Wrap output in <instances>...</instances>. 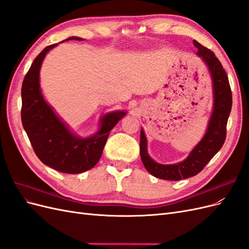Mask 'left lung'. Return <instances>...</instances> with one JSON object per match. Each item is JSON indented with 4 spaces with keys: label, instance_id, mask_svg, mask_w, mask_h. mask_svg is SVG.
Instances as JSON below:
<instances>
[{
    "label": "left lung",
    "instance_id": "1",
    "mask_svg": "<svg viewBox=\"0 0 249 249\" xmlns=\"http://www.w3.org/2000/svg\"><path fill=\"white\" fill-rule=\"evenodd\" d=\"M196 54L209 67L213 80L214 106L208 130L198 144L183 162L163 165L155 162L147 154L144 132H140V157L146 170L154 177L167 180H178L196 176L211 159L219 152L227 137V124L231 110V90L228 74L214 53L202 44L193 40Z\"/></svg>",
    "mask_w": 249,
    "mask_h": 249
}]
</instances>
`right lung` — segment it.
<instances>
[{
  "label": "right lung",
  "instance_id": "obj_1",
  "mask_svg": "<svg viewBox=\"0 0 249 249\" xmlns=\"http://www.w3.org/2000/svg\"><path fill=\"white\" fill-rule=\"evenodd\" d=\"M83 40L70 37L66 40ZM57 46L43 49L30 67L21 86V124L38 159L57 171L81 173L99 162L110 131L124 115V111L108 113L102 118L101 129L93 136L82 139L67 129L43 100L39 86V70L47 53Z\"/></svg>",
  "mask_w": 249,
  "mask_h": 249
}]
</instances>
